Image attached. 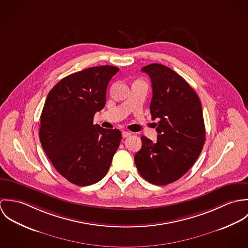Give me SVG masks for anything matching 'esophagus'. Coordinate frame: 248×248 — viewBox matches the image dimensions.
<instances>
[{
	"mask_svg": "<svg viewBox=\"0 0 248 248\" xmlns=\"http://www.w3.org/2000/svg\"><path fill=\"white\" fill-rule=\"evenodd\" d=\"M131 135H132V134H131L130 132H127V131H123V132H122V137H123L124 139L129 138Z\"/></svg>",
	"mask_w": 248,
	"mask_h": 248,
	"instance_id": "1",
	"label": "esophagus"
}]
</instances>
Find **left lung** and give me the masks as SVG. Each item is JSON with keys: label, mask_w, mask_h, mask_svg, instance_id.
<instances>
[{"label": "left lung", "mask_w": 248, "mask_h": 248, "mask_svg": "<svg viewBox=\"0 0 248 248\" xmlns=\"http://www.w3.org/2000/svg\"><path fill=\"white\" fill-rule=\"evenodd\" d=\"M151 79L152 119H157L156 142L142 136L135 155L144 179L155 185L177 180L194 165L205 141L201 100L194 89L176 71L161 64L141 69ZM156 126V124H155Z\"/></svg>", "instance_id": "1"}]
</instances>
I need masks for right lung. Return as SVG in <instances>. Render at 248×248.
<instances>
[{
  "instance_id": "obj_1",
  "label": "right lung",
  "mask_w": 248,
  "mask_h": 248,
  "mask_svg": "<svg viewBox=\"0 0 248 248\" xmlns=\"http://www.w3.org/2000/svg\"><path fill=\"white\" fill-rule=\"evenodd\" d=\"M118 71L100 66L72 73L59 81L46 99L40 141L58 173L75 185L101 180L119 147L118 129L93 125L95 112L106 104L108 84Z\"/></svg>"
}]
</instances>
